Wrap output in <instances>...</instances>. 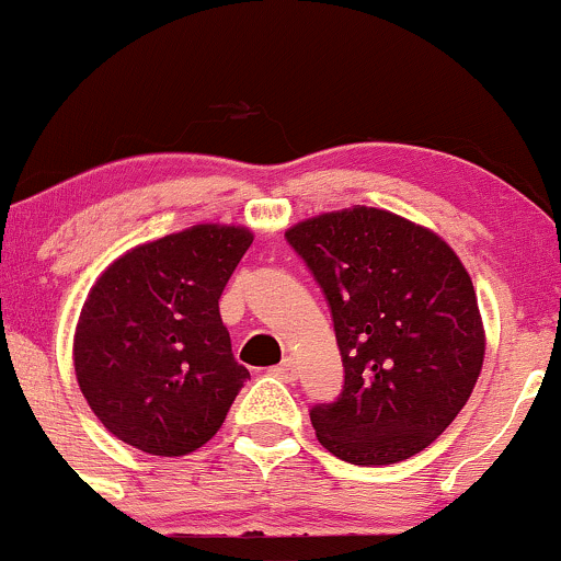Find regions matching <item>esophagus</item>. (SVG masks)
I'll list each match as a JSON object with an SVG mask.
<instances>
[{"label":"esophagus","instance_id":"34e87169","mask_svg":"<svg viewBox=\"0 0 561 561\" xmlns=\"http://www.w3.org/2000/svg\"><path fill=\"white\" fill-rule=\"evenodd\" d=\"M273 374L278 376V379H286V381H294L297 379V363L291 360V357H286L280 365H275Z\"/></svg>","mask_w":561,"mask_h":561}]
</instances>
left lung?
<instances>
[{"mask_svg":"<svg viewBox=\"0 0 561 561\" xmlns=\"http://www.w3.org/2000/svg\"><path fill=\"white\" fill-rule=\"evenodd\" d=\"M288 243L331 305L344 389L310 411L320 445L357 467L416 456L461 413L480 379L474 283L437 232L352 206L301 219Z\"/></svg>","mask_w":561,"mask_h":561,"instance_id":"obj_1","label":"left lung"}]
</instances>
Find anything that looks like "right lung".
Returning <instances> with one entry per match:
<instances>
[{
    "label": "right lung",
    "instance_id": "1",
    "mask_svg": "<svg viewBox=\"0 0 561 561\" xmlns=\"http://www.w3.org/2000/svg\"><path fill=\"white\" fill-rule=\"evenodd\" d=\"M251 241L243 225H193L124 251L94 280L73 370L113 437L187 456L222 426L249 370L232 357L219 297Z\"/></svg>",
    "mask_w": 561,
    "mask_h": 561
}]
</instances>
